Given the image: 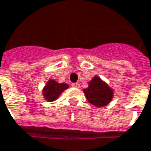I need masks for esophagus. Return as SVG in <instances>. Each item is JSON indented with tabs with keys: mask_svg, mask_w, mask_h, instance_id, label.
Here are the masks:
<instances>
[{
	"mask_svg": "<svg viewBox=\"0 0 151 151\" xmlns=\"http://www.w3.org/2000/svg\"><path fill=\"white\" fill-rule=\"evenodd\" d=\"M72 86L73 87H76V88H79V86H80V84L78 83H72Z\"/></svg>",
	"mask_w": 151,
	"mask_h": 151,
	"instance_id": "34e87169",
	"label": "esophagus"
}]
</instances>
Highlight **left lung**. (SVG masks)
<instances>
[{"label": "left lung", "mask_w": 151, "mask_h": 151, "mask_svg": "<svg viewBox=\"0 0 151 151\" xmlns=\"http://www.w3.org/2000/svg\"><path fill=\"white\" fill-rule=\"evenodd\" d=\"M88 85V87L83 91L87 101L91 105L96 107H103L111 101L114 96L113 90L99 77L95 76Z\"/></svg>", "instance_id": "8db88e82"}]
</instances>
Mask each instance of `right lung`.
I'll use <instances>...</instances> for the list:
<instances>
[{"instance_id": "obj_1", "label": "right lung", "mask_w": 151, "mask_h": 151, "mask_svg": "<svg viewBox=\"0 0 151 151\" xmlns=\"http://www.w3.org/2000/svg\"><path fill=\"white\" fill-rule=\"evenodd\" d=\"M67 88L68 85L66 83H59L55 80H49L43 89V95L47 101H54Z\"/></svg>"}]
</instances>
